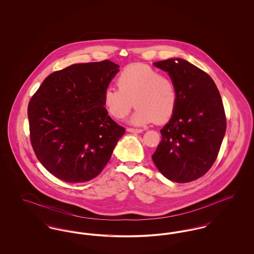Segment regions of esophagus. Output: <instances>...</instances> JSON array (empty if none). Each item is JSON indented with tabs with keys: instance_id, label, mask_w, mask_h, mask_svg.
Segmentation results:
<instances>
[{
	"instance_id": "1",
	"label": "esophagus",
	"mask_w": 254,
	"mask_h": 254,
	"mask_svg": "<svg viewBox=\"0 0 254 254\" xmlns=\"http://www.w3.org/2000/svg\"><path fill=\"white\" fill-rule=\"evenodd\" d=\"M127 131L133 133L143 132V129H138V128H132V127H127Z\"/></svg>"
}]
</instances>
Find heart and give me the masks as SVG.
<instances>
[{"label": "heart", "instance_id": "1", "mask_svg": "<svg viewBox=\"0 0 254 254\" xmlns=\"http://www.w3.org/2000/svg\"><path fill=\"white\" fill-rule=\"evenodd\" d=\"M118 88H106L103 103L109 115L124 119L135 106L130 122L136 126L164 124L172 117L178 101L172 79L144 64L126 66L116 78Z\"/></svg>", "mask_w": 254, "mask_h": 254}]
</instances>
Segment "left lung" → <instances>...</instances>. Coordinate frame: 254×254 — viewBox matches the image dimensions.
Instances as JSON below:
<instances>
[{
	"mask_svg": "<svg viewBox=\"0 0 254 254\" xmlns=\"http://www.w3.org/2000/svg\"><path fill=\"white\" fill-rule=\"evenodd\" d=\"M154 65L169 73L178 101L162 140L152 155L159 171L170 181L189 183L212 167L222 145L227 120L217 86L211 77L183 59Z\"/></svg>",
	"mask_w": 254,
	"mask_h": 254,
	"instance_id": "8db88e82",
	"label": "left lung"
}]
</instances>
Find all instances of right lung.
Returning a JSON list of instances; mask_svg holds the SVG:
<instances>
[{"instance_id":"right-lung-1","label":"right lung","mask_w":254,"mask_h":254,"mask_svg":"<svg viewBox=\"0 0 254 254\" xmlns=\"http://www.w3.org/2000/svg\"><path fill=\"white\" fill-rule=\"evenodd\" d=\"M118 67L109 60L71 64L49 74L29 101V136L35 155L62 181L95 178L126 131L103 103Z\"/></svg>"}]
</instances>
